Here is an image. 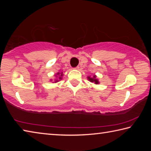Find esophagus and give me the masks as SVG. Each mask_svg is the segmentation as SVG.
<instances>
[{"label": "esophagus", "mask_w": 151, "mask_h": 151, "mask_svg": "<svg viewBox=\"0 0 151 151\" xmlns=\"http://www.w3.org/2000/svg\"><path fill=\"white\" fill-rule=\"evenodd\" d=\"M74 69H76V70H78V69H79V67H78V66H76V67H75V68H74Z\"/></svg>", "instance_id": "obj_1"}]
</instances>
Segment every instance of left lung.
<instances>
[{"label": "left lung", "mask_w": 151, "mask_h": 151, "mask_svg": "<svg viewBox=\"0 0 151 151\" xmlns=\"http://www.w3.org/2000/svg\"><path fill=\"white\" fill-rule=\"evenodd\" d=\"M87 78H88V80L90 82H91V83H94V84H96V85H98V84H99V80L96 78V75H94L93 77H90V76H88Z\"/></svg>", "instance_id": "obj_1"}]
</instances>
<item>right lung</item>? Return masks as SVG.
I'll return each instance as SVG.
<instances>
[{"instance_id":"add662e5","label":"right lung","mask_w":151,"mask_h":151,"mask_svg":"<svg viewBox=\"0 0 151 151\" xmlns=\"http://www.w3.org/2000/svg\"><path fill=\"white\" fill-rule=\"evenodd\" d=\"M63 73L62 72V73H57V75H56L55 76H57V77H58V80H61V79H62V76H63ZM58 80L57 79V80H55V83H57V82L58 81ZM52 81V80H51Z\"/></svg>"}]
</instances>
